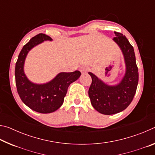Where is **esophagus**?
<instances>
[{
    "instance_id": "obj_1",
    "label": "esophagus",
    "mask_w": 155,
    "mask_h": 155,
    "mask_svg": "<svg viewBox=\"0 0 155 155\" xmlns=\"http://www.w3.org/2000/svg\"><path fill=\"white\" fill-rule=\"evenodd\" d=\"M79 70H80V72L82 73V74H85V73H87L88 72L89 68L86 66H82L80 68Z\"/></svg>"
}]
</instances>
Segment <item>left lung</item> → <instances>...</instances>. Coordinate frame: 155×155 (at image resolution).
<instances>
[{"instance_id": "obj_1", "label": "left lung", "mask_w": 155, "mask_h": 155, "mask_svg": "<svg viewBox=\"0 0 155 155\" xmlns=\"http://www.w3.org/2000/svg\"><path fill=\"white\" fill-rule=\"evenodd\" d=\"M113 39L124 56L126 71L117 85H110L94 74L88 72L92 78L88 94L91 104L97 111L104 115H112L127 109L132 102L138 85L139 73L133 47L123 34L114 32Z\"/></svg>"}]
</instances>
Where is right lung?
<instances>
[{"mask_svg":"<svg viewBox=\"0 0 155 155\" xmlns=\"http://www.w3.org/2000/svg\"><path fill=\"white\" fill-rule=\"evenodd\" d=\"M52 40L51 38L42 33L33 37L23 46L15 64V84L21 100L30 109L41 114H50L59 109L64 103L69 85L81 75L78 70L60 72L53 79L43 84L34 83L28 79L24 71L28 52L44 41Z\"/></svg>","mask_w":155,"mask_h":155,"instance_id":"1","label":"right lung"}]
</instances>
